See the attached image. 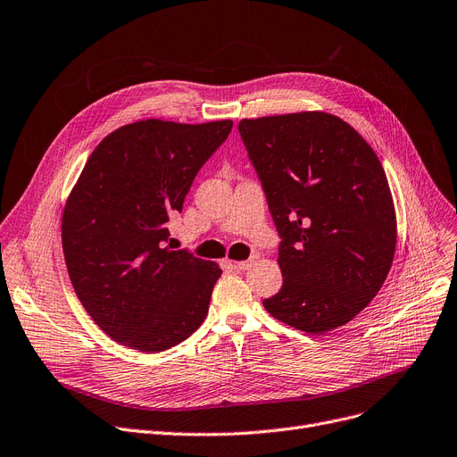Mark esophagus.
<instances>
[{"mask_svg":"<svg viewBox=\"0 0 457 457\" xmlns=\"http://www.w3.org/2000/svg\"><path fill=\"white\" fill-rule=\"evenodd\" d=\"M257 259H259V255H252L248 261H237V262H235V269H238V270H248L252 265H255Z\"/></svg>","mask_w":457,"mask_h":457,"instance_id":"obj_1","label":"esophagus"}]
</instances>
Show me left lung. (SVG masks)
I'll use <instances>...</instances> for the list:
<instances>
[{
  "instance_id": "obj_1",
  "label": "left lung",
  "mask_w": 457,
  "mask_h": 457,
  "mask_svg": "<svg viewBox=\"0 0 457 457\" xmlns=\"http://www.w3.org/2000/svg\"><path fill=\"white\" fill-rule=\"evenodd\" d=\"M281 237L279 293L269 313L305 333L348 324L386 281L396 212L369 142L322 111L238 122Z\"/></svg>"
}]
</instances>
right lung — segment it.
<instances>
[{
  "label": "right lung",
  "instance_id": "right-lung-1",
  "mask_svg": "<svg viewBox=\"0 0 457 457\" xmlns=\"http://www.w3.org/2000/svg\"><path fill=\"white\" fill-rule=\"evenodd\" d=\"M231 128V120H138L96 146L71 188L61 222L68 276L116 343L155 353L205 320L220 267L164 245L168 222Z\"/></svg>",
  "mask_w": 457,
  "mask_h": 457
}]
</instances>
